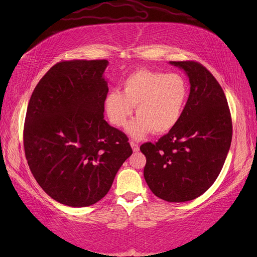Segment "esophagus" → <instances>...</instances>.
I'll list each match as a JSON object with an SVG mask.
<instances>
[{
  "label": "esophagus",
  "mask_w": 257,
  "mask_h": 257,
  "mask_svg": "<svg viewBox=\"0 0 257 257\" xmlns=\"http://www.w3.org/2000/svg\"><path fill=\"white\" fill-rule=\"evenodd\" d=\"M130 144H131L132 149H133V151H134V152L139 151V145H138L137 143H135V142H130Z\"/></svg>",
  "instance_id": "esophagus-1"
}]
</instances>
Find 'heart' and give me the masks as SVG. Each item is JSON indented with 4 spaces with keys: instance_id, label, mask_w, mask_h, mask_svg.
Segmentation results:
<instances>
[{
    "instance_id": "1",
    "label": "heart",
    "mask_w": 257,
    "mask_h": 257,
    "mask_svg": "<svg viewBox=\"0 0 257 257\" xmlns=\"http://www.w3.org/2000/svg\"><path fill=\"white\" fill-rule=\"evenodd\" d=\"M189 87L181 75L138 69L122 82V91H111L105 98L110 122L122 127L136 107L137 118L127 125L134 138L149 132L163 134L172 130L183 113Z\"/></svg>"
}]
</instances>
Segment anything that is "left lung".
Instances as JSON below:
<instances>
[{
  "label": "left lung",
  "mask_w": 257,
  "mask_h": 257,
  "mask_svg": "<svg viewBox=\"0 0 257 257\" xmlns=\"http://www.w3.org/2000/svg\"><path fill=\"white\" fill-rule=\"evenodd\" d=\"M190 79V95L180 120L157 143L141 150L145 180L155 196L183 203L204 194L220 175L231 143L226 96L208 69L195 61H170Z\"/></svg>",
  "instance_id": "obj_1"
}]
</instances>
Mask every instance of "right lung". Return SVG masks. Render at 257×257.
Masks as SVG:
<instances>
[{"instance_id":"1","label":"right lung","mask_w":257,"mask_h":257,"mask_svg":"<svg viewBox=\"0 0 257 257\" xmlns=\"http://www.w3.org/2000/svg\"><path fill=\"white\" fill-rule=\"evenodd\" d=\"M107 60L62 61L35 87L23 146L41 188L69 207L97 203L133 150L127 136L104 120Z\"/></svg>"}]
</instances>
